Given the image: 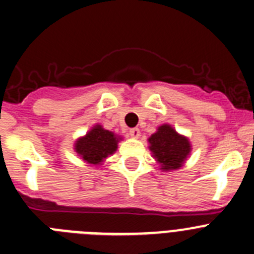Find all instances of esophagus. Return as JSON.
Masks as SVG:
<instances>
[{
    "mask_svg": "<svg viewBox=\"0 0 254 254\" xmlns=\"http://www.w3.org/2000/svg\"><path fill=\"white\" fill-rule=\"evenodd\" d=\"M139 134H141V132H139L138 128H131V129H129V136H131L132 138H138Z\"/></svg>",
    "mask_w": 254,
    "mask_h": 254,
    "instance_id": "obj_1",
    "label": "esophagus"
}]
</instances>
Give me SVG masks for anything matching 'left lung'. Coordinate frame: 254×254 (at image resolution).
<instances>
[{
  "instance_id": "8db88e82",
  "label": "left lung",
  "mask_w": 254,
  "mask_h": 254,
  "mask_svg": "<svg viewBox=\"0 0 254 254\" xmlns=\"http://www.w3.org/2000/svg\"><path fill=\"white\" fill-rule=\"evenodd\" d=\"M149 149L161 170H177L190 152V144L186 137L178 134L170 125L158 127V131L148 138Z\"/></svg>"
}]
</instances>
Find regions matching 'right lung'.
I'll return each instance as SVG.
<instances>
[{
  "label": "right lung",
  "mask_w": 254,
  "mask_h": 254,
  "mask_svg": "<svg viewBox=\"0 0 254 254\" xmlns=\"http://www.w3.org/2000/svg\"><path fill=\"white\" fill-rule=\"evenodd\" d=\"M118 138L113 132L95 126L84 137L76 142L74 149L81 158L89 165H100L103 159L117 149Z\"/></svg>",
  "instance_id": "1"
}]
</instances>
